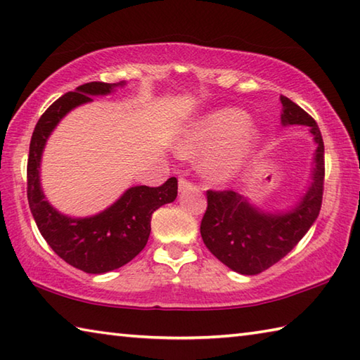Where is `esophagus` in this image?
Masks as SVG:
<instances>
[{
  "label": "esophagus",
  "instance_id": "1",
  "mask_svg": "<svg viewBox=\"0 0 360 360\" xmlns=\"http://www.w3.org/2000/svg\"><path fill=\"white\" fill-rule=\"evenodd\" d=\"M193 184L191 181H187V179H184V178H181L179 179V182H178V187H179V192H184V191H187V188H191Z\"/></svg>",
  "mask_w": 360,
  "mask_h": 360
}]
</instances>
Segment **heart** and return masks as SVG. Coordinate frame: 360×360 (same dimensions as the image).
<instances>
[{
	"instance_id": "1",
	"label": "heart",
	"mask_w": 360,
	"mask_h": 360,
	"mask_svg": "<svg viewBox=\"0 0 360 360\" xmlns=\"http://www.w3.org/2000/svg\"><path fill=\"white\" fill-rule=\"evenodd\" d=\"M255 129L250 117L239 108H221L200 120L182 136L179 153L186 158L209 154L206 172L209 178L224 182L243 167L250 155Z\"/></svg>"
}]
</instances>
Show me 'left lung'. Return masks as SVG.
<instances>
[{
	"label": "left lung",
	"instance_id": "obj_1",
	"mask_svg": "<svg viewBox=\"0 0 360 360\" xmlns=\"http://www.w3.org/2000/svg\"><path fill=\"white\" fill-rule=\"evenodd\" d=\"M282 101L283 126H307L313 135L311 182L290 211L264 212L238 192L207 191L200 233L215 258L234 272L257 276L286 257L318 219L324 191V143L318 124L288 97Z\"/></svg>",
	"mask_w": 360,
	"mask_h": 360
}]
</instances>
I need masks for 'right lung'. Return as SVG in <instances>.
<instances>
[{
	"instance_id": "obj_1",
	"label": "right lung",
	"mask_w": 360,
	"mask_h": 360,
	"mask_svg": "<svg viewBox=\"0 0 360 360\" xmlns=\"http://www.w3.org/2000/svg\"><path fill=\"white\" fill-rule=\"evenodd\" d=\"M120 83L91 82L55 101L37 121L30 143L28 202L42 238L58 257L86 274H105L127 264L145 248L155 209L176 200L178 179L160 187L127 188L112 206L91 217H69L45 200L41 187V159L50 134L70 110L93 102L91 96H107Z\"/></svg>"
}]
</instances>
